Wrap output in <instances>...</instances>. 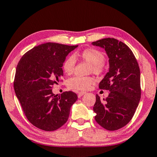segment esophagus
Returning <instances> with one entry per match:
<instances>
[{
    "label": "esophagus",
    "instance_id": "esophagus-1",
    "mask_svg": "<svg viewBox=\"0 0 157 157\" xmlns=\"http://www.w3.org/2000/svg\"><path fill=\"white\" fill-rule=\"evenodd\" d=\"M85 92H79L78 93V98H81V97H82L83 95L84 94H85Z\"/></svg>",
    "mask_w": 157,
    "mask_h": 157
}]
</instances>
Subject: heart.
<instances>
[{
  "mask_svg": "<svg viewBox=\"0 0 157 157\" xmlns=\"http://www.w3.org/2000/svg\"><path fill=\"white\" fill-rule=\"evenodd\" d=\"M80 58L90 63V72L96 75L101 74L104 70V56L103 53L95 48H88L77 54ZM75 66V60L73 56H69L64 61L63 69L65 73L71 75ZM95 80L91 77L75 76L67 80V86L76 90H87L94 84Z\"/></svg>",
  "mask_w": 157,
  "mask_h": 157,
  "instance_id": "b5f03b06",
  "label": "heart"
}]
</instances>
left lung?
Masks as SVG:
<instances>
[{
  "label": "left lung",
  "mask_w": 157,
  "mask_h": 157,
  "mask_svg": "<svg viewBox=\"0 0 157 157\" xmlns=\"http://www.w3.org/2000/svg\"><path fill=\"white\" fill-rule=\"evenodd\" d=\"M92 44L104 48L109 69L99 88L109 90L106 98L96 95L93 106L95 120L108 130H117L131 120L140 99V72L133 53L128 45L114 38H104Z\"/></svg>",
  "instance_id": "obj_1"
}]
</instances>
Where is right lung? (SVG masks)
<instances>
[{"mask_svg": "<svg viewBox=\"0 0 157 157\" xmlns=\"http://www.w3.org/2000/svg\"><path fill=\"white\" fill-rule=\"evenodd\" d=\"M78 45L55 43L39 45L27 51L18 63L13 82L26 117L37 128L53 131L64 125L76 93L65 91L55 96L52 87L63 76L67 55Z\"/></svg>", "mask_w": 157, "mask_h": 157, "instance_id": "1", "label": "right lung"}]
</instances>
